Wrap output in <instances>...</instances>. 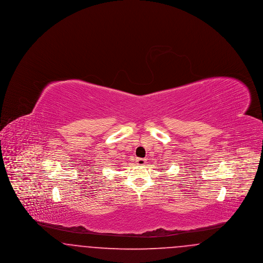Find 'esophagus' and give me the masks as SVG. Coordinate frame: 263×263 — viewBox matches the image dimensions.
Instances as JSON below:
<instances>
[{
	"label": "esophagus",
	"mask_w": 263,
	"mask_h": 263,
	"mask_svg": "<svg viewBox=\"0 0 263 263\" xmlns=\"http://www.w3.org/2000/svg\"><path fill=\"white\" fill-rule=\"evenodd\" d=\"M146 159H142V158H138L137 160H136V163L139 164V165H144V164H146Z\"/></svg>",
	"instance_id": "34e87169"
}]
</instances>
